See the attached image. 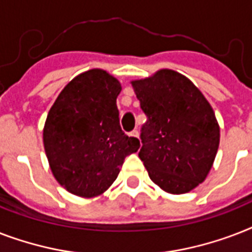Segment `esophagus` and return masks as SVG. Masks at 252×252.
Masks as SVG:
<instances>
[{"instance_id": "1", "label": "esophagus", "mask_w": 252, "mask_h": 252, "mask_svg": "<svg viewBox=\"0 0 252 252\" xmlns=\"http://www.w3.org/2000/svg\"><path fill=\"white\" fill-rule=\"evenodd\" d=\"M138 130L137 129H134V130H132V132H130L129 133V136H132V137H136V138H138Z\"/></svg>"}]
</instances>
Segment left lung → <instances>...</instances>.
<instances>
[{
  "label": "left lung",
  "instance_id": "1",
  "mask_svg": "<svg viewBox=\"0 0 252 252\" xmlns=\"http://www.w3.org/2000/svg\"><path fill=\"white\" fill-rule=\"evenodd\" d=\"M148 122L138 157L150 179L172 195L203 183L220 145V126L203 93L171 69L130 82Z\"/></svg>",
  "mask_w": 252,
  "mask_h": 252
}]
</instances>
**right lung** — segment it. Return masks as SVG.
I'll return each mask as SVG.
<instances>
[{"mask_svg":"<svg viewBox=\"0 0 252 252\" xmlns=\"http://www.w3.org/2000/svg\"><path fill=\"white\" fill-rule=\"evenodd\" d=\"M122 85L103 69L74 77L48 112L43 144L55 179L70 193L95 197L118 178L126 156L140 141L119 122L116 98Z\"/></svg>","mask_w":252,"mask_h":252,"instance_id":"1","label":"right lung"}]
</instances>
